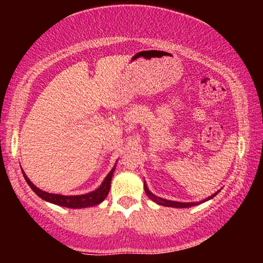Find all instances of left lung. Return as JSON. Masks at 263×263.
<instances>
[{"label":"left lung","mask_w":263,"mask_h":263,"mask_svg":"<svg viewBox=\"0 0 263 263\" xmlns=\"http://www.w3.org/2000/svg\"><path fill=\"white\" fill-rule=\"evenodd\" d=\"M144 188H145V193L146 195L148 196V197L152 199L153 202H155L159 205H163V206H168V208H190V206H195V205H198V204H202L204 202L209 201V199H211L215 197V196L219 193L220 190H218L217 193H215L213 195H211L210 197H208L205 199H202V201L199 202H176V201H169V199L166 198H161V197H158V196H155L152 191H149V189L147 188V184H146V182H144Z\"/></svg>","instance_id":"obj_1"}]
</instances>
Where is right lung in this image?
<instances>
[{
  "label": "right lung",
  "instance_id": "1",
  "mask_svg": "<svg viewBox=\"0 0 263 263\" xmlns=\"http://www.w3.org/2000/svg\"><path fill=\"white\" fill-rule=\"evenodd\" d=\"M116 164L114 168L111 169L110 173L105 176V179L102 182V184L99 188L95 189L94 191H90V193L84 194V195H74V196H66V195H60V194H51L47 193V191H44L35 186L30 179L26 176L25 173L22 169V173H23V176L26 181V183L30 185V188L32 189L35 194H37L39 197L44 201L50 202L52 204H55V205L65 206V208H70V209H82V208H89V206H95L97 204L102 203L105 199L106 196L109 194L110 190V184H111V179H112L114 172H115Z\"/></svg>",
  "mask_w": 263,
  "mask_h": 263
}]
</instances>
